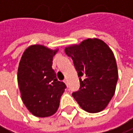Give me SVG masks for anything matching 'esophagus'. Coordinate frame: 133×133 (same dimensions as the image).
I'll return each instance as SVG.
<instances>
[{
	"label": "esophagus",
	"instance_id": "1",
	"mask_svg": "<svg viewBox=\"0 0 133 133\" xmlns=\"http://www.w3.org/2000/svg\"><path fill=\"white\" fill-rule=\"evenodd\" d=\"M64 84H65L66 85L68 86V80H64Z\"/></svg>",
	"mask_w": 133,
	"mask_h": 133
}]
</instances>
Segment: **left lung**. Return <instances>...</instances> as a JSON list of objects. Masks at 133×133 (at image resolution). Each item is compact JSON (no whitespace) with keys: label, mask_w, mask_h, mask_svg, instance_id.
<instances>
[{"label":"left lung","mask_w":133,"mask_h":133,"mask_svg":"<svg viewBox=\"0 0 133 133\" xmlns=\"http://www.w3.org/2000/svg\"><path fill=\"white\" fill-rule=\"evenodd\" d=\"M80 80L72 96L84 111L96 113L108 106L116 91L118 70L113 52L104 41L89 38L65 47Z\"/></svg>","instance_id":"obj_1"}]
</instances>
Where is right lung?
Listing matches in <instances>:
<instances>
[{"mask_svg": "<svg viewBox=\"0 0 133 133\" xmlns=\"http://www.w3.org/2000/svg\"><path fill=\"white\" fill-rule=\"evenodd\" d=\"M58 49L32 44L21 56L17 82L23 103L35 116L48 117L57 112L66 85L58 81L52 68Z\"/></svg>", "mask_w": 133, "mask_h": 133, "instance_id": "obj_1", "label": "right lung"}]
</instances>
